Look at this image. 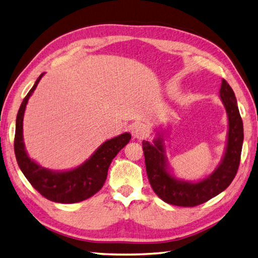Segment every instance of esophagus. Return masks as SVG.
Instances as JSON below:
<instances>
[{"label":"esophagus","instance_id":"obj_1","mask_svg":"<svg viewBox=\"0 0 258 258\" xmlns=\"http://www.w3.org/2000/svg\"><path fill=\"white\" fill-rule=\"evenodd\" d=\"M131 133H132L134 139L142 140V139L145 138V135L147 133V130H146L144 124L139 123V124H135V125L132 126V128H131Z\"/></svg>","mask_w":258,"mask_h":258}]
</instances>
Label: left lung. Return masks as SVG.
<instances>
[{"label": "left lung", "instance_id": "1", "mask_svg": "<svg viewBox=\"0 0 258 258\" xmlns=\"http://www.w3.org/2000/svg\"><path fill=\"white\" fill-rule=\"evenodd\" d=\"M220 97L228 119L227 143L220 165L207 177L199 182H188L175 177L168 165L163 133L157 132L153 143L142 142L150 184L155 194L168 204L184 207L203 204L225 190L237 173L244 130L236 97L225 80L222 81Z\"/></svg>", "mask_w": 258, "mask_h": 258}]
</instances>
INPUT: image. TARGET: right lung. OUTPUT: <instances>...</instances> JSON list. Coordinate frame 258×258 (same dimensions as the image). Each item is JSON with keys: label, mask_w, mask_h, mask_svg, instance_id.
Segmentation results:
<instances>
[{"label": "right lung", "mask_w": 258, "mask_h": 258, "mask_svg": "<svg viewBox=\"0 0 258 258\" xmlns=\"http://www.w3.org/2000/svg\"><path fill=\"white\" fill-rule=\"evenodd\" d=\"M44 73L36 80L24 97L16 116L14 152L22 173L31 185L45 199L62 204H72L90 199L102 188L107 177L108 167L117 153L128 143L130 133H123L106 142L93 153L89 160L69 171H52L42 167L30 158L23 142V117L26 104Z\"/></svg>", "instance_id": "right-lung-1"}]
</instances>
